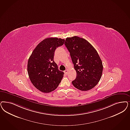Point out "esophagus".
<instances>
[{
  "label": "esophagus",
  "mask_w": 130,
  "mask_h": 130,
  "mask_svg": "<svg viewBox=\"0 0 130 130\" xmlns=\"http://www.w3.org/2000/svg\"><path fill=\"white\" fill-rule=\"evenodd\" d=\"M68 72V70H66L65 71H64V73L65 74H67Z\"/></svg>",
  "instance_id": "34e87169"
}]
</instances>
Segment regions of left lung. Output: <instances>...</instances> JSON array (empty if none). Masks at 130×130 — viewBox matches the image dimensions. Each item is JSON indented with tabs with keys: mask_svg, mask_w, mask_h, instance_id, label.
<instances>
[{
	"mask_svg": "<svg viewBox=\"0 0 130 130\" xmlns=\"http://www.w3.org/2000/svg\"><path fill=\"white\" fill-rule=\"evenodd\" d=\"M64 44L77 73L72 85L81 91L92 89L100 81L103 72L102 62L98 52L86 40L76 36L67 37Z\"/></svg>",
	"mask_w": 130,
	"mask_h": 130,
	"instance_id": "left-lung-1",
	"label": "left lung"
}]
</instances>
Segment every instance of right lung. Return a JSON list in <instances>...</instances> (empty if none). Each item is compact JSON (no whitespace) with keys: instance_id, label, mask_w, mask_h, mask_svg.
Instances as JSON below:
<instances>
[{"instance_id":"obj_1","label":"right lung","mask_w":130,"mask_h":130,"mask_svg":"<svg viewBox=\"0 0 130 130\" xmlns=\"http://www.w3.org/2000/svg\"><path fill=\"white\" fill-rule=\"evenodd\" d=\"M65 39L57 37L45 39L36 46L28 61L27 71L34 86L47 93L56 89L63 77L54 61L55 51L64 44Z\"/></svg>"}]
</instances>
